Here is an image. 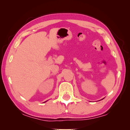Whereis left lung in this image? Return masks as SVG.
<instances>
[{
  "mask_svg": "<svg viewBox=\"0 0 130 130\" xmlns=\"http://www.w3.org/2000/svg\"><path fill=\"white\" fill-rule=\"evenodd\" d=\"M103 99H104V98H103ZM103 99H102V100H103Z\"/></svg>",
  "mask_w": 130,
  "mask_h": 130,
  "instance_id": "1",
  "label": "left lung"
}]
</instances>
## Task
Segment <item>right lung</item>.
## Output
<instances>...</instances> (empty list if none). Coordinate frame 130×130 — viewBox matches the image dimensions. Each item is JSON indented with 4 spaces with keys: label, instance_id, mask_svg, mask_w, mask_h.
I'll return each instance as SVG.
<instances>
[{
    "label": "right lung",
    "instance_id": "right-lung-1",
    "mask_svg": "<svg viewBox=\"0 0 130 130\" xmlns=\"http://www.w3.org/2000/svg\"><path fill=\"white\" fill-rule=\"evenodd\" d=\"M47 102V101H46V102H45L44 103H45V102Z\"/></svg>",
    "mask_w": 130,
    "mask_h": 130
}]
</instances>
